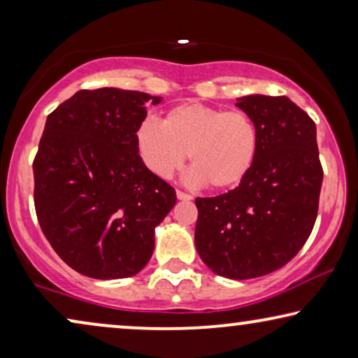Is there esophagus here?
<instances>
[{"label": "esophagus", "mask_w": 358, "mask_h": 358, "mask_svg": "<svg viewBox=\"0 0 358 358\" xmlns=\"http://www.w3.org/2000/svg\"><path fill=\"white\" fill-rule=\"evenodd\" d=\"M176 195H178L179 200H190V199H192V195L185 194V192H182V190H178V192H176Z\"/></svg>", "instance_id": "esophagus-1"}]
</instances>
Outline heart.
<instances>
[{"label":"heart","instance_id":"obj_1","mask_svg":"<svg viewBox=\"0 0 358 358\" xmlns=\"http://www.w3.org/2000/svg\"><path fill=\"white\" fill-rule=\"evenodd\" d=\"M136 150L146 169L169 179L187 161L189 180L213 190L238 187L251 171L259 150V130L243 110L185 102L166 114L163 124L146 117L136 129Z\"/></svg>","mask_w":358,"mask_h":358}]
</instances>
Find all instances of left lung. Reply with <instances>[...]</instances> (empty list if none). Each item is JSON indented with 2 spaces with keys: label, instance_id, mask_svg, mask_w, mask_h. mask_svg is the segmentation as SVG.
<instances>
[{
  "label": "left lung",
  "instance_id": "left-lung-1",
  "mask_svg": "<svg viewBox=\"0 0 358 358\" xmlns=\"http://www.w3.org/2000/svg\"><path fill=\"white\" fill-rule=\"evenodd\" d=\"M236 106L257 125L256 161L236 189L195 199V248L212 272L246 280L278 271L310 238L322 166L316 124L287 96H244Z\"/></svg>",
  "mask_w": 358,
  "mask_h": 358
}]
</instances>
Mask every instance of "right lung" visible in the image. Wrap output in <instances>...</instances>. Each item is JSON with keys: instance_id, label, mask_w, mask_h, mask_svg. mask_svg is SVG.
I'll list each match as a JSON object with an SVG mask.
<instances>
[{"instance_id": "add662e5", "label": "right lung", "mask_w": 358, "mask_h": 358, "mask_svg": "<svg viewBox=\"0 0 358 358\" xmlns=\"http://www.w3.org/2000/svg\"><path fill=\"white\" fill-rule=\"evenodd\" d=\"M150 99L161 97L81 90L47 117L34 158L37 220L53 251L86 277L138 273L153 254L155 228L176 203V190L136 150Z\"/></svg>"}]
</instances>
